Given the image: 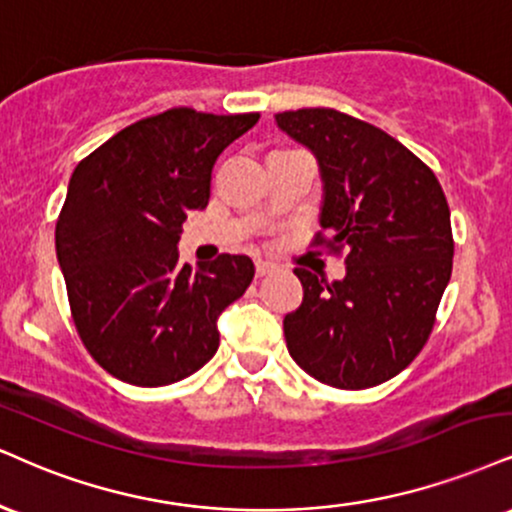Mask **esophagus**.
I'll return each mask as SVG.
<instances>
[{"instance_id": "34e87169", "label": "esophagus", "mask_w": 512, "mask_h": 512, "mask_svg": "<svg viewBox=\"0 0 512 512\" xmlns=\"http://www.w3.org/2000/svg\"><path fill=\"white\" fill-rule=\"evenodd\" d=\"M274 264L272 262H264V260H257L255 262V274L257 276H260V279H262V276H267V274H272L274 272Z\"/></svg>"}]
</instances>
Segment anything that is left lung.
I'll list each match as a JSON object with an SVG mask.
<instances>
[{"label":"left lung","instance_id":"1","mask_svg":"<svg viewBox=\"0 0 512 512\" xmlns=\"http://www.w3.org/2000/svg\"><path fill=\"white\" fill-rule=\"evenodd\" d=\"M274 119L322 171V231L312 245L346 252L341 281L293 269L305 293L283 319L288 353L334 389L384 384L429 341L451 279V209L439 178L389 133L338 109Z\"/></svg>","mask_w":512,"mask_h":512}]
</instances>
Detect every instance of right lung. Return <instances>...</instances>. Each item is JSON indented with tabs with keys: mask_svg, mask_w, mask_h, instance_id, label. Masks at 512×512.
I'll return each instance as SVG.
<instances>
[{
	"mask_svg": "<svg viewBox=\"0 0 512 512\" xmlns=\"http://www.w3.org/2000/svg\"><path fill=\"white\" fill-rule=\"evenodd\" d=\"M257 119L174 107L78 162L57 219V257L80 341L112 377L155 389L217 353V317L255 267L226 252L190 267L176 243L188 212L207 207L217 157Z\"/></svg>",
	"mask_w": 512,
	"mask_h": 512,
	"instance_id": "obj_1",
	"label": "right lung"
}]
</instances>
